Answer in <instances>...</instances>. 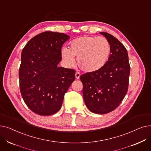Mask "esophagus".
Returning <instances> with one entry per match:
<instances>
[{
	"mask_svg": "<svg viewBox=\"0 0 151 151\" xmlns=\"http://www.w3.org/2000/svg\"><path fill=\"white\" fill-rule=\"evenodd\" d=\"M80 76H81V74L80 73H79V72H76V73H75V78H76V80H78V79L80 78Z\"/></svg>",
	"mask_w": 151,
	"mask_h": 151,
	"instance_id": "esophagus-1",
	"label": "esophagus"
}]
</instances>
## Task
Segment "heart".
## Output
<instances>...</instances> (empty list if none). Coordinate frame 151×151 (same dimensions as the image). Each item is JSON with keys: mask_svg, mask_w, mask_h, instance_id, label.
<instances>
[{"mask_svg": "<svg viewBox=\"0 0 151 151\" xmlns=\"http://www.w3.org/2000/svg\"><path fill=\"white\" fill-rule=\"evenodd\" d=\"M111 47L105 37L84 35L70 43V48L61 50L62 58L68 67L74 65L75 58L77 63L86 73H95L104 67L109 58Z\"/></svg>", "mask_w": 151, "mask_h": 151, "instance_id": "b5f03b06", "label": "heart"}]
</instances>
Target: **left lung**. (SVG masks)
<instances>
[{
  "mask_svg": "<svg viewBox=\"0 0 151 151\" xmlns=\"http://www.w3.org/2000/svg\"><path fill=\"white\" fill-rule=\"evenodd\" d=\"M108 40L111 51L100 70L80 76L84 103L91 112L104 114L114 110L127 92L130 67L125 46L112 35L100 32Z\"/></svg>",
  "mask_w": 151,
  "mask_h": 151,
  "instance_id": "1",
  "label": "left lung"
}]
</instances>
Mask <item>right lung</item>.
Here are the masks:
<instances>
[{
	"label": "right lung",
	"instance_id": "1",
	"mask_svg": "<svg viewBox=\"0 0 151 151\" xmlns=\"http://www.w3.org/2000/svg\"><path fill=\"white\" fill-rule=\"evenodd\" d=\"M69 38L63 33L44 32L30 40L22 51L21 93L28 108L38 115L56 113L75 80L74 70L58 67L62 46Z\"/></svg>",
	"mask_w": 151,
	"mask_h": 151
}]
</instances>
